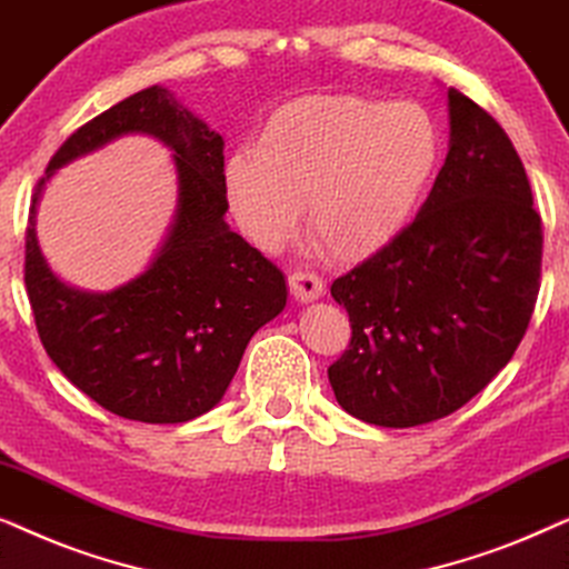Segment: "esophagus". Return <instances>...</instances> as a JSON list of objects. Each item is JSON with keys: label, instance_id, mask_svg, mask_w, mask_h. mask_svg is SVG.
I'll list each match as a JSON object with an SVG mask.
<instances>
[{"label": "esophagus", "instance_id": "1", "mask_svg": "<svg viewBox=\"0 0 569 569\" xmlns=\"http://www.w3.org/2000/svg\"><path fill=\"white\" fill-rule=\"evenodd\" d=\"M287 282H290V292H292L295 298H298L300 302H313V300H318V298H321V295L326 292L323 279L318 277L316 271H308V269L292 271Z\"/></svg>", "mask_w": 569, "mask_h": 569}]
</instances>
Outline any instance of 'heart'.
Here are the masks:
<instances>
[{
  "mask_svg": "<svg viewBox=\"0 0 569 569\" xmlns=\"http://www.w3.org/2000/svg\"><path fill=\"white\" fill-rule=\"evenodd\" d=\"M438 123L422 106L313 96L279 108L259 150L230 158L228 199L248 238L277 246L308 201V232L333 259L376 251L415 212L440 162Z\"/></svg>",
  "mask_w": 569,
  "mask_h": 569,
  "instance_id": "heart-1",
  "label": "heart"
}]
</instances>
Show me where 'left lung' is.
<instances>
[{
  "mask_svg": "<svg viewBox=\"0 0 569 569\" xmlns=\"http://www.w3.org/2000/svg\"><path fill=\"white\" fill-rule=\"evenodd\" d=\"M450 147L415 222L333 279L352 323L329 368L339 407L378 427L453 415L516 355L541 279V217L505 129L448 90Z\"/></svg>",
  "mask_w": 569,
  "mask_h": 569,
  "instance_id": "left-lung-1",
  "label": "left lung"
}]
</instances>
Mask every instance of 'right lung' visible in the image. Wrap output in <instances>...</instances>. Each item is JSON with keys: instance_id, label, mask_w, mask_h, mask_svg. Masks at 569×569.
<instances>
[{"instance_id": "add662e5", "label": "right lung", "mask_w": 569, "mask_h": 569, "mask_svg": "<svg viewBox=\"0 0 569 569\" xmlns=\"http://www.w3.org/2000/svg\"><path fill=\"white\" fill-rule=\"evenodd\" d=\"M127 133L174 150L179 209L142 276L111 293L69 288L44 263L34 207L59 167ZM224 142L160 84L84 123L38 181L26 230V287L53 365L100 407L147 425H178L217 407L248 341L287 306L284 274L224 222Z\"/></svg>"}]
</instances>
